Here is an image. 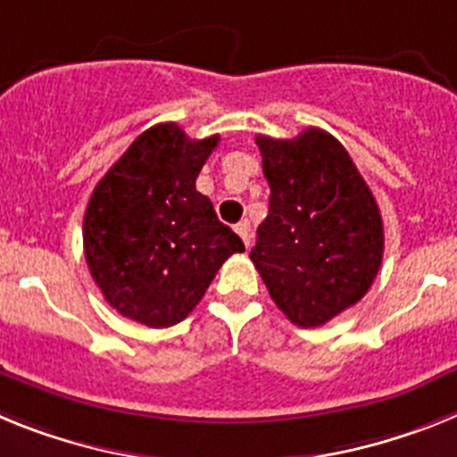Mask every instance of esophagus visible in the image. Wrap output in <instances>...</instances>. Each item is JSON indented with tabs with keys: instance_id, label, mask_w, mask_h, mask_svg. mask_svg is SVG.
I'll return each instance as SVG.
<instances>
[{
	"instance_id": "1",
	"label": "esophagus",
	"mask_w": 457,
	"mask_h": 457,
	"mask_svg": "<svg viewBox=\"0 0 457 457\" xmlns=\"http://www.w3.org/2000/svg\"><path fill=\"white\" fill-rule=\"evenodd\" d=\"M234 232L239 234L241 237V241H244L245 244V248H248V245H251V223H248V220H241V223H237L234 225Z\"/></svg>"
}]
</instances>
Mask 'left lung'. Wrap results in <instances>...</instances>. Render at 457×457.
I'll return each mask as SVG.
<instances>
[{"instance_id": "obj_1", "label": "left lung", "mask_w": 457, "mask_h": 457, "mask_svg": "<svg viewBox=\"0 0 457 457\" xmlns=\"http://www.w3.org/2000/svg\"><path fill=\"white\" fill-rule=\"evenodd\" d=\"M255 142L271 197L251 260L289 322L322 327L363 299L382 267L379 206L327 130Z\"/></svg>"}]
</instances>
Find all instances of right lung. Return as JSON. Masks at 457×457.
Masks as SVG:
<instances>
[{"label": "right lung", "instance_id": "1", "mask_svg": "<svg viewBox=\"0 0 457 457\" xmlns=\"http://www.w3.org/2000/svg\"><path fill=\"white\" fill-rule=\"evenodd\" d=\"M218 135L177 124L135 137L89 197L82 241L91 278L119 315L152 328L181 322L244 241L218 220L195 179Z\"/></svg>", "mask_w": 457, "mask_h": 457}]
</instances>
